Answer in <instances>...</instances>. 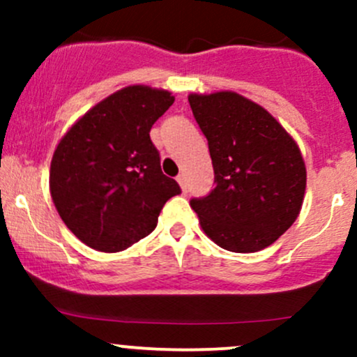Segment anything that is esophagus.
<instances>
[{
  "instance_id": "esophagus-1",
  "label": "esophagus",
  "mask_w": 357,
  "mask_h": 357,
  "mask_svg": "<svg viewBox=\"0 0 357 357\" xmlns=\"http://www.w3.org/2000/svg\"><path fill=\"white\" fill-rule=\"evenodd\" d=\"M176 181L179 183V186H181L183 192H186V176L183 174V172H181V174H178V178H176Z\"/></svg>"
}]
</instances>
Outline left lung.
I'll list each match as a JSON object with an SVG mask.
<instances>
[{
	"label": "left lung",
	"instance_id": "left-lung-1",
	"mask_svg": "<svg viewBox=\"0 0 357 357\" xmlns=\"http://www.w3.org/2000/svg\"><path fill=\"white\" fill-rule=\"evenodd\" d=\"M188 102L214 167V190L190 200L202 229L229 252L269 247L304 202L307 174L298 145L268 110L235 91L192 93Z\"/></svg>",
	"mask_w": 357,
	"mask_h": 357
}]
</instances>
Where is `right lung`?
<instances>
[{
    "instance_id": "obj_1",
    "label": "right lung",
    "mask_w": 357,
    "mask_h": 357,
    "mask_svg": "<svg viewBox=\"0 0 357 357\" xmlns=\"http://www.w3.org/2000/svg\"><path fill=\"white\" fill-rule=\"evenodd\" d=\"M174 103L165 89L135 84L112 93L63 135L50 192L66 226L88 247L121 252L155 229L181 188L162 172L150 129Z\"/></svg>"
}]
</instances>
